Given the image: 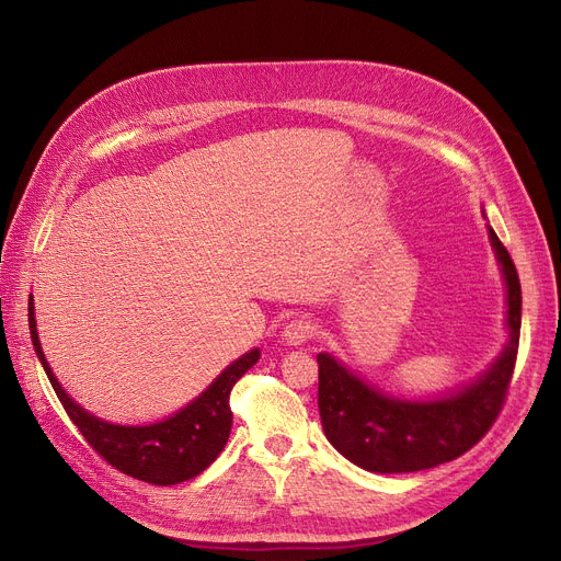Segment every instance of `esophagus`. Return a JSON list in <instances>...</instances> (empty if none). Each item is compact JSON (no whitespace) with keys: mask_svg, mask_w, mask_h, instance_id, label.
<instances>
[{"mask_svg":"<svg viewBox=\"0 0 561 561\" xmlns=\"http://www.w3.org/2000/svg\"><path fill=\"white\" fill-rule=\"evenodd\" d=\"M311 336H313V325H311V320H307V318H293V320L286 322L284 330H282V339L288 345H302Z\"/></svg>","mask_w":561,"mask_h":561,"instance_id":"34e87169","label":"esophagus"}]
</instances>
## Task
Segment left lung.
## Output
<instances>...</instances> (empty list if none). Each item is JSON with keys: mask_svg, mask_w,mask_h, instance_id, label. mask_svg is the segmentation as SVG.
I'll return each instance as SVG.
<instances>
[{"mask_svg": "<svg viewBox=\"0 0 561 561\" xmlns=\"http://www.w3.org/2000/svg\"><path fill=\"white\" fill-rule=\"evenodd\" d=\"M507 286L510 341L473 385L436 400H398L366 385L328 352L318 355V409L330 444L370 473H414L453 461L491 430L505 404L520 336L516 265L489 227Z\"/></svg>", "mask_w": 561, "mask_h": 561, "instance_id": "1", "label": "left lung"}]
</instances>
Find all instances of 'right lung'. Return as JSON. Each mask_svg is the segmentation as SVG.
I'll use <instances>...</instances> for the list:
<instances>
[{
    "mask_svg": "<svg viewBox=\"0 0 561 561\" xmlns=\"http://www.w3.org/2000/svg\"><path fill=\"white\" fill-rule=\"evenodd\" d=\"M28 330H32V343L51 389L91 448L121 473L159 486L186 482L216 461L231 430V389L261 357L259 350L245 352L241 359L227 366L202 396L161 423L113 425L88 414L58 385L41 350L34 300H28Z\"/></svg>",
    "mask_w": 561,
    "mask_h": 561,
    "instance_id": "1",
    "label": "right lung"
}]
</instances>
